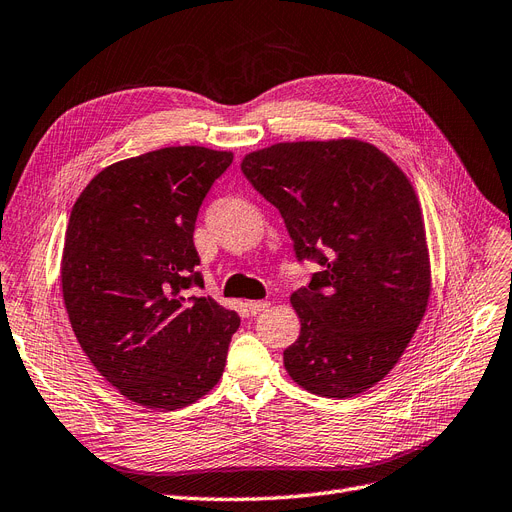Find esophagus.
<instances>
[{"mask_svg": "<svg viewBox=\"0 0 512 512\" xmlns=\"http://www.w3.org/2000/svg\"><path fill=\"white\" fill-rule=\"evenodd\" d=\"M269 307H271V303H269V301H250V303H248V309H250V313H252V315L262 313V311H267Z\"/></svg>", "mask_w": 512, "mask_h": 512, "instance_id": "1", "label": "esophagus"}]
</instances>
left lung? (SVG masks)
Returning <instances> with one entry per match:
<instances>
[{
    "mask_svg": "<svg viewBox=\"0 0 512 512\" xmlns=\"http://www.w3.org/2000/svg\"><path fill=\"white\" fill-rule=\"evenodd\" d=\"M241 171L286 222L298 260H315L290 303L301 334L284 351L294 383L351 398L396 366L432 292L426 224L411 180L354 137L281 142L243 156Z\"/></svg>",
    "mask_w": 512,
    "mask_h": 512,
    "instance_id": "left-lung-1",
    "label": "left lung"
}]
</instances>
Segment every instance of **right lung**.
Listing matches in <instances>:
<instances>
[{"instance_id":"add662e5","label":"right lung","mask_w":512,"mask_h":512,"mask_svg":"<svg viewBox=\"0 0 512 512\" xmlns=\"http://www.w3.org/2000/svg\"><path fill=\"white\" fill-rule=\"evenodd\" d=\"M233 152L171 146L99 171L69 216L61 286L76 339L101 377L146 409L214 390L241 320L182 292L195 271L199 207Z\"/></svg>"}]
</instances>
